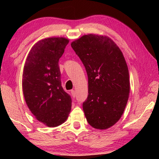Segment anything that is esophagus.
Returning <instances> with one entry per match:
<instances>
[{
	"label": "esophagus",
	"instance_id": "1",
	"mask_svg": "<svg viewBox=\"0 0 159 159\" xmlns=\"http://www.w3.org/2000/svg\"><path fill=\"white\" fill-rule=\"evenodd\" d=\"M71 95H72V97H73V98H74L75 97H76V93H75V91L74 90H72L71 91Z\"/></svg>",
	"mask_w": 159,
	"mask_h": 159
}]
</instances>
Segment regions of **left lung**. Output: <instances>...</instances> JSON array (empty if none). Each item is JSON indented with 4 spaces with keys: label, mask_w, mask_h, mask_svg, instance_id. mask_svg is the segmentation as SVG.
I'll use <instances>...</instances> for the list:
<instances>
[{
    "label": "left lung",
    "mask_w": 159,
    "mask_h": 159,
    "mask_svg": "<svg viewBox=\"0 0 159 159\" xmlns=\"http://www.w3.org/2000/svg\"><path fill=\"white\" fill-rule=\"evenodd\" d=\"M71 45L85 66L88 95L83 109L88 123L105 130L118 121L130 93L128 68L123 55L111 39L84 35Z\"/></svg>",
    "instance_id": "1"
}]
</instances>
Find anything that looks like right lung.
Instances as JSON below:
<instances>
[{"mask_svg":"<svg viewBox=\"0 0 159 159\" xmlns=\"http://www.w3.org/2000/svg\"><path fill=\"white\" fill-rule=\"evenodd\" d=\"M69 39L50 37L34 44L29 51L22 74L25 102L35 118L48 127L66 120L71 99L61 87L59 60Z\"/></svg>","mask_w":159,"mask_h":159,"instance_id":"1","label":"right lung"}]
</instances>
